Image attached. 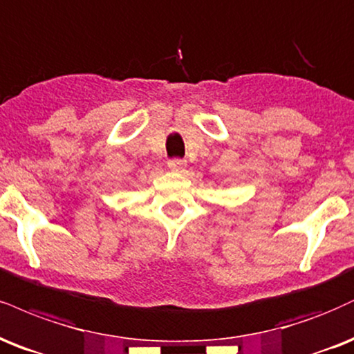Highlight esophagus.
Here are the masks:
<instances>
[{"label":"esophagus","mask_w":354,"mask_h":354,"mask_svg":"<svg viewBox=\"0 0 354 354\" xmlns=\"http://www.w3.org/2000/svg\"><path fill=\"white\" fill-rule=\"evenodd\" d=\"M168 168L171 169V171H183V169L186 168V161L185 160H178V158H174V160H169L168 161Z\"/></svg>","instance_id":"1"}]
</instances>
